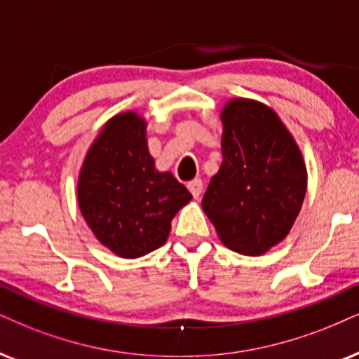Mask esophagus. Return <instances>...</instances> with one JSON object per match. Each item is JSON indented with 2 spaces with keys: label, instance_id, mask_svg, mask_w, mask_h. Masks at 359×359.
Wrapping results in <instances>:
<instances>
[{
  "label": "esophagus",
  "instance_id": "34e87169",
  "mask_svg": "<svg viewBox=\"0 0 359 359\" xmlns=\"http://www.w3.org/2000/svg\"><path fill=\"white\" fill-rule=\"evenodd\" d=\"M187 189L190 190V194H192L195 198H198V197H201L202 189H203L202 180H201V179H194V180H190V182L187 184Z\"/></svg>",
  "mask_w": 359,
  "mask_h": 359
}]
</instances>
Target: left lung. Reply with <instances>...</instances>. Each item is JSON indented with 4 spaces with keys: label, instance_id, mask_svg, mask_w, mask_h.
<instances>
[{
    "label": "left lung",
    "instance_id": "8db88e82",
    "mask_svg": "<svg viewBox=\"0 0 359 359\" xmlns=\"http://www.w3.org/2000/svg\"><path fill=\"white\" fill-rule=\"evenodd\" d=\"M222 165L202 208L222 243L262 255L287 237L306 194V167L275 111L232 99L222 111Z\"/></svg>",
    "mask_w": 359,
    "mask_h": 359
}]
</instances>
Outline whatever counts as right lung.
Here are the masks:
<instances>
[{
	"mask_svg": "<svg viewBox=\"0 0 359 359\" xmlns=\"http://www.w3.org/2000/svg\"><path fill=\"white\" fill-rule=\"evenodd\" d=\"M192 194L149 154L146 121L122 112L94 140L78 182L84 220L104 247L122 258L147 255L165 243L175 213Z\"/></svg>",
	"mask_w": 359,
	"mask_h": 359,
	"instance_id": "add662e5",
	"label": "right lung"
}]
</instances>
